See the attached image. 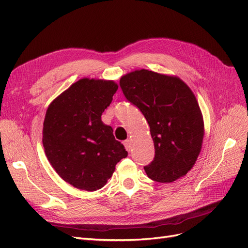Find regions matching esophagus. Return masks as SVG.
I'll list each match as a JSON object with an SVG mask.
<instances>
[{
  "label": "esophagus",
  "mask_w": 248,
  "mask_h": 248,
  "mask_svg": "<svg viewBox=\"0 0 248 248\" xmlns=\"http://www.w3.org/2000/svg\"><path fill=\"white\" fill-rule=\"evenodd\" d=\"M124 146H125V148H126V150L127 151H130L131 150V141H130V140H124Z\"/></svg>",
  "instance_id": "esophagus-1"
}]
</instances>
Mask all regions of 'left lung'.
Masks as SVG:
<instances>
[{
	"label": "left lung",
	"mask_w": 248,
	"mask_h": 248,
	"mask_svg": "<svg viewBox=\"0 0 248 248\" xmlns=\"http://www.w3.org/2000/svg\"><path fill=\"white\" fill-rule=\"evenodd\" d=\"M124 96L145 116L155 156L144 167L150 179L170 183L186 175L196 163L204 138V121L196 96L177 77L146 69L120 79Z\"/></svg>",
	"instance_id": "obj_1"
}]
</instances>
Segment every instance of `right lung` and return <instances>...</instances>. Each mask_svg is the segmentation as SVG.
I'll list each match as a JSON object with an SVG mask.
<instances>
[{
  "mask_svg": "<svg viewBox=\"0 0 248 248\" xmlns=\"http://www.w3.org/2000/svg\"><path fill=\"white\" fill-rule=\"evenodd\" d=\"M118 85L81 78L52 101L43 123L44 151L58 175L76 188L94 191L107 184L128 155L101 115Z\"/></svg>",
  "mask_w": 248,
  "mask_h": 248,
  "instance_id": "obj_1",
  "label": "right lung"
}]
</instances>
